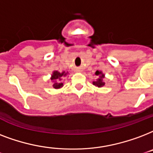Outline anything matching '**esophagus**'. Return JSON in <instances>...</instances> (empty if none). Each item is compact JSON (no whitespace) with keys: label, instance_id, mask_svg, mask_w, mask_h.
I'll use <instances>...</instances> for the list:
<instances>
[{"label":"esophagus","instance_id":"1","mask_svg":"<svg viewBox=\"0 0 153 153\" xmlns=\"http://www.w3.org/2000/svg\"><path fill=\"white\" fill-rule=\"evenodd\" d=\"M77 71H79V72H80V69H77Z\"/></svg>","mask_w":153,"mask_h":153}]
</instances>
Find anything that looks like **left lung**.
Masks as SVG:
<instances>
[{"mask_svg": "<svg viewBox=\"0 0 153 153\" xmlns=\"http://www.w3.org/2000/svg\"><path fill=\"white\" fill-rule=\"evenodd\" d=\"M95 75L97 76H98V79L96 81H93V85H95L98 88H101L105 85V83L104 82V78H105V74H103V73L101 71H97L95 73Z\"/></svg>", "mask_w": 153, "mask_h": 153, "instance_id": "obj_1", "label": "left lung"}]
</instances>
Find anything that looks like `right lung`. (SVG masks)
Returning <instances> with one entry per match:
<instances>
[{"mask_svg":"<svg viewBox=\"0 0 153 153\" xmlns=\"http://www.w3.org/2000/svg\"><path fill=\"white\" fill-rule=\"evenodd\" d=\"M67 74H68V73H65V72H62V73H60L58 71L53 72L51 80H53V86L54 88L57 89V88H60L63 87V79L65 76H67Z\"/></svg>","mask_w":153,"mask_h":153,"instance_id":"right-lung-1","label":"right lung"}]
</instances>
